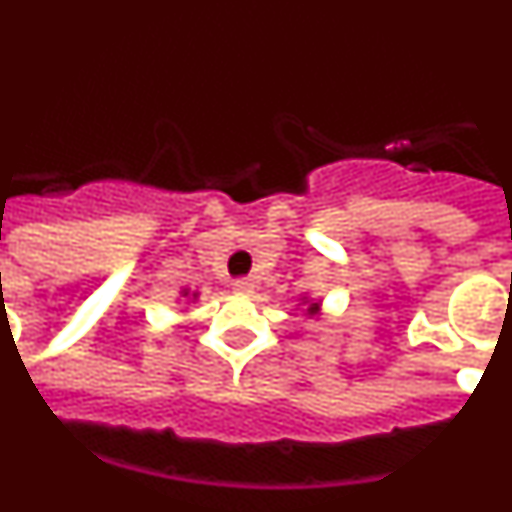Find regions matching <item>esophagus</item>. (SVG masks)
Instances as JSON below:
<instances>
[{
	"instance_id": "esophagus-1",
	"label": "esophagus",
	"mask_w": 512,
	"mask_h": 512,
	"mask_svg": "<svg viewBox=\"0 0 512 512\" xmlns=\"http://www.w3.org/2000/svg\"><path fill=\"white\" fill-rule=\"evenodd\" d=\"M233 289H235V292H238V295H253V289H256V284H253L251 279H235Z\"/></svg>"
}]
</instances>
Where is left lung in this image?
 Masks as SVG:
<instances>
[{"instance_id":"obj_1","label":"left lung","mask_w":512,"mask_h":512,"mask_svg":"<svg viewBox=\"0 0 512 512\" xmlns=\"http://www.w3.org/2000/svg\"><path fill=\"white\" fill-rule=\"evenodd\" d=\"M300 305H305V312H307V315H320V302L307 300V297H302Z\"/></svg>"}]
</instances>
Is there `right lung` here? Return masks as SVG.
Instances as JSON below:
<instances>
[{"instance_id": "1", "label": "right lung", "mask_w": 512, "mask_h": 512, "mask_svg": "<svg viewBox=\"0 0 512 512\" xmlns=\"http://www.w3.org/2000/svg\"><path fill=\"white\" fill-rule=\"evenodd\" d=\"M182 297H187L189 302H194L200 295H197V292H189V289H182Z\"/></svg>"}]
</instances>
